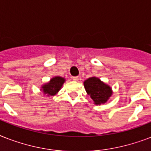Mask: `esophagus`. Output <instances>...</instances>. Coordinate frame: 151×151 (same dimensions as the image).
Returning a JSON list of instances; mask_svg holds the SVG:
<instances>
[{
    "label": "esophagus",
    "instance_id": "obj_1",
    "mask_svg": "<svg viewBox=\"0 0 151 151\" xmlns=\"http://www.w3.org/2000/svg\"><path fill=\"white\" fill-rule=\"evenodd\" d=\"M72 79H73L74 81H78L79 78H78V77H73V78H72Z\"/></svg>",
    "mask_w": 151,
    "mask_h": 151
}]
</instances>
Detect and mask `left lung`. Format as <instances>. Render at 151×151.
Masks as SVG:
<instances>
[{
  "label": "left lung",
  "instance_id": "obj_1",
  "mask_svg": "<svg viewBox=\"0 0 151 151\" xmlns=\"http://www.w3.org/2000/svg\"><path fill=\"white\" fill-rule=\"evenodd\" d=\"M86 92L92 98L96 105H101L107 102L113 92L111 88L96 77L88 78L84 81Z\"/></svg>",
  "mask_w": 151,
  "mask_h": 151
}]
</instances>
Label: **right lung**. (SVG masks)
Returning a JSON list of instances; mask_svg holds the SVG:
<instances>
[{"mask_svg": "<svg viewBox=\"0 0 151 151\" xmlns=\"http://www.w3.org/2000/svg\"><path fill=\"white\" fill-rule=\"evenodd\" d=\"M65 81V78L62 77H54L48 83L42 85L41 90L44 92V94L47 95L48 96H55L61 89Z\"/></svg>", "mask_w": 151, "mask_h": 151, "instance_id": "1", "label": "right lung"}]
</instances>
